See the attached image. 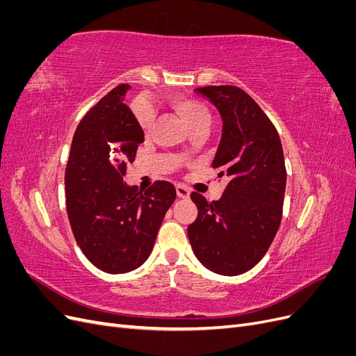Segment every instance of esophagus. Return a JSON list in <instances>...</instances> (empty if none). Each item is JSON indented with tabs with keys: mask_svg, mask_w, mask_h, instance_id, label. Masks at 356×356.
I'll return each mask as SVG.
<instances>
[{
	"mask_svg": "<svg viewBox=\"0 0 356 356\" xmlns=\"http://www.w3.org/2000/svg\"><path fill=\"white\" fill-rule=\"evenodd\" d=\"M175 190H177V195H178V197H181V199H187L188 196H190V190L187 188V187H184V186H177L175 187Z\"/></svg>",
	"mask_w": 356,
	"mask_h": 356,
	"instance_id": "esophagus-1",
	"label": "esophagus"
}]
</instances>
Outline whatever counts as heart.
I'll return each mask as SVG.
<instances>
[{
    "label": "heart",
    "instance_id": "1",
    "mask_svg": "<svg viewBox=\"0 0 356 356\" xmlns=\"http://www.w3.org/2000/svg\"><path fill=\"white\" fill-rule=\"evenodd\" d=\"M169 104L172 108L178 113L182 120H184L190 131H195L197 127H207L211 122V113L208 110V106L203 105L200 101L175 95L170 96ZM135 117L139 127L143 129V132L148 134L152 131L154 114L148 106H138L135 110Z\"/></svg>",
    "mask_w": 356,
    "mask_h": 356
}]
</instances>
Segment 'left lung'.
<instances>
[{
    "instance_id": "8db88e82",
    "label": "left lung",
    "mask_w": 356,
    "mask_h": 356,
    "mask_svg": "<svg viewBox=\"0 0 356 356\" xmlns=\"http://www.w3.org/2000/svg\"><path fill=\"white\" fill-rule=\"evenodd\" d=\"M222 117L212 168L229 178L220 200L193 191L197 218L187 229L197 260L209 270L242 275L261 260L282 220L286 169L275 124L238 86L199 88Z\"/></svg>"
}]
</instances>
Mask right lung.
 Segmentation results:
<instances>
[{
    "label": "right lung",
    "mask_w": 356,
    "mask_h": 356,
    "mask_svg": "<svg viewBox=\"0 0 356 356\" xmlns=\"http://www.w3.org/2000/svg\"><path fill=\"white\" fill-rule=\"evenodd\" d=\"M118 84L86 113L74 134L65 169L67 212L74 238L102 272L126 273L153 251L160 224L177 197L168 181L145 191L123 182L144 132L123 104Z\"/></svg>",
    "instance_id": "obj_1"
}]
</instances>
